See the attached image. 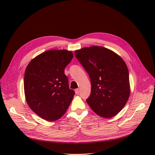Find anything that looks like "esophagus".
Returning <instances> with one entry per match:
<instances>
[{"mask_svg": "<svg viewBox=\"0 0 155 155\" xmlns=\"http://www.w3.org/2000/svg\"><path fill=\"white\" fill-rule=\"evenodd\" d=\"M79 91H79V88H77V89H76V90H75V92H76V94H79Z\"/></svg>", "mask_w": 155, "mask_h": 155, "instance_id": "esophagus-1", "label": "esophagus"}]
</instances>
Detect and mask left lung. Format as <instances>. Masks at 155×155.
Returning <instances> with one entry per match:
<instances>
[{"label":"left lung","mask_w":155,"mask_h":155,"mask_svg":"<svg viewBox=\"0 0 155 155\" xmlns=\"http://www.w3.org/2000/svg\"><path fill=\"white\" fill-rule=\"evenodd\" d=\"M78 60L88 74L91 92L87 102L103 118L116 115L125 105L130 95L127 67L112 50L94 46L75 51Z\"/></svg>","instance_id":"1"}]
</instances>
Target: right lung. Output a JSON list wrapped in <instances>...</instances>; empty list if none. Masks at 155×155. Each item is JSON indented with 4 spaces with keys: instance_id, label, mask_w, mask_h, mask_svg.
I'll list each match as a JSON object with an SVG mask.
<instances>
[{
    "instance_id": "1",
    "label": "right lung",
    "mask_w": 155,
    "mask_h": 155,
    "mask_svg": "<svg viewBox=\"0 0 155 155\" xmlns=\"http://www.w3.org/2000/svg\"><path fill=\"white\" fill-rule=\"evenodd\" d=\"M73 54L67 50L45 51L28 64L24 78L28 105L43 119L53 121L67 110L75 92L70 89L64 70Z\"/></svg>"
}]
</instances>
